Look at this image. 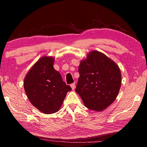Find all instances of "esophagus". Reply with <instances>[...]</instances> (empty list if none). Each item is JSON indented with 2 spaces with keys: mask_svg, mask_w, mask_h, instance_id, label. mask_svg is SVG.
Returning a JSON list of instances; mask_svg holds the SVG:
<instances>
[{
  "mask_svg": "<svg viewBox=\"0 0 147 147\" xmlns=\"http://www.w3.org/2000/svg\"><path fill=\"white\" fill-rule=\"evenodd\" d=\"M71 87L72 89H73V90H74V88H75V84H74V83L71 84Z\"/></svg>",
  "mask_w": 147,
  "mask_h": 147,
  "instance_id": "1",
  "label": "esophagus"
}]
</instances>
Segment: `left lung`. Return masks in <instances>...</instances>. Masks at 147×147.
I'll use <instances>...</instances> for the list:
<instances>
[{"mask_svg": "<svg viewBox=\"0 0 147 147\" xmlns=\"http://www.w3.org/2000/svg\"><path fill=\"white\" fill-rule=\"evenodd\" d=\"M75 91L86 108L102 111L112 104L121 86V73L115 62L98 51L80 61Z\"/></svg>", "mask_w": 147, "mask_h": 147, "instance_id": "left-lung-1", "label": "left lung"}]
</instances>
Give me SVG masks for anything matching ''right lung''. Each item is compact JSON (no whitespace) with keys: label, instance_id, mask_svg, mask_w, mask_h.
<instances>
[{"label":"right lung","instance_id":"1","mask_svg":"<svg viewBox=\"0 0 147 147\" xmlns=\"http://www.w3.org/2000/svg\"><path fill=\"white\" fill-rule=\"evenodd\" d=\"M54 58H39L26 74L24 89L34 106L45 114L58 111L71 88L66 85L60 73L53 67Z\"/></svg>","mask_w":147,"mask_h":147}]
</instances>
